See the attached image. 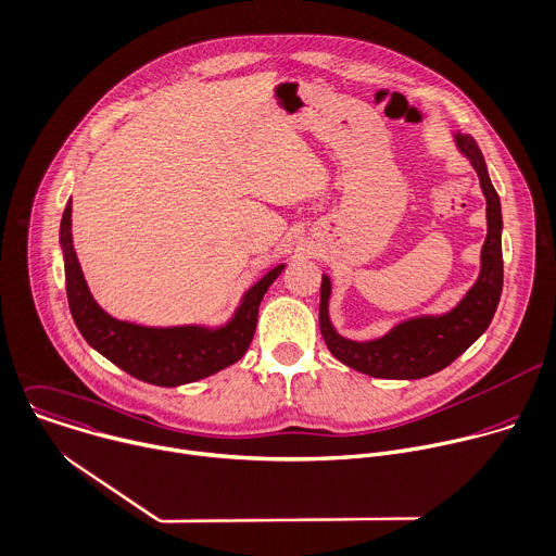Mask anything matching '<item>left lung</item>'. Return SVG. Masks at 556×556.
Returning a JSON list of instances; mask_svg holds the SVG:
<instances>
[{
	"label": "left lung",
	"instance_id": "8db88e82",
	"mask_svg": "<svg viewBox=\"0 0 556 556\" xmlns=\"http://www.w3.org/2000/svg\"><path fill=\"white\" fill-rule=\"evenodd\" d=\"M460 151L471 160L482 192L486 197L489 232L482 245V271L478 282L445 315H425L401 321L388 336L372 342H351L340 338L328 319L330 280L321 276L319 330L330 355L342 364L377 379H422L458 359L489 328L500 304L504 285L502 263V207L489 179L478 142L471 136H456Z\"/></svg>",
	"mask_w": 556,
	"mask_h": 556
}]
</instances>
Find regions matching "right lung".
<instances>
[{"label":"right lung","instance_id":"add662e5","mask_svg":"<svg viewBox=\"0 0 556 556\" xmlns=\"http://www.w3.org/2000/svg\"><path fill=\"white\" fill-rule=\"evenodd\" d=\"M65 289L72 317L91 349L131 377L153 386H181L239 362L252 344L258 306L285 265L267 271L245 295L235 317L216 330L201 326L149 328L106 315L91 298L72 245V201L61 218Z\"/></svg>","mask_w":556,"mask_h":556}]
</instances>
